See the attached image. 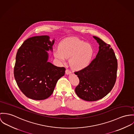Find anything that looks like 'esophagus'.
<instances>
[{
    "label": "esophagus",
    "mask_w": 134,
    "mask_h": 134,
    "mask_svg": "<svg viewBox=\"0 0 134 134\" xmlns=\"http://www.w3.org/2000/svg\"><path fill=\"white\" fill-rule=\"evenodd\" d=\"M65 72H66V74H71V71H70V70H69V69H66Z\"/></svg>",
    "instance_id": "1"
}]
</instances>
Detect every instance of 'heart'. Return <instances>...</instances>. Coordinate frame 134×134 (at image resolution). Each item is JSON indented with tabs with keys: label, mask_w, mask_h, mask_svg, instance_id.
Segmentation results:
<instances>
[{
	"label": "heart",
	"mask_w": 134,
	"mask_h": 134,
	"mask_svg": "<svg viewBox=\"0 0 134 134\" xmlns=\"http://www.w3.org/2000/svg\"><path fill=\"white\" fill-rule=\"evenodd\" d=\"M93 54L92 46L76 37L64 40L60 43V49H56L54 51V57L62 62H65L66 58H70V65L76 70L87 67Z\"/></svg>",
	"instance_id": "b5f03b06"
}]
</instances>
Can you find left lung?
I'll list each match as a JSON object with an SVG mask.
<instances>
[{
	"label": "left lung",
	"mask_w": 134,
	"mask_h": 134,
	"mask_svg": "<svg viewBox=\"0 0 134 134\" xmlns=\"http://www.w3.org/2000/svg\"><path fill=\"white\" fill-rule=\"evenodd\" d=\"M99 45L96 57L85 68L74 72L79 79L75 92L81 99L95 101L102 99L115 85L118 68L117 60L110 45L93 36Z\"/></svg>",
	"instance_id": "1"
}]
</instances>
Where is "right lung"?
Wrapping results in <instances>:
<instances>
[{
	"mask_svg": "<svg viewBox=\"0 0 134 134\" xmlns=\"http://www.w3.org/2000/svg\"><path fill=\"white\" fill-rule=\"evenodd\" d=\"M47 35L37 36L26 40L18 49L14 75L21 92L28 98L42 100L53 93L56 84L65 73V67L48 62V53L54 40Z\"/></svg>",
	"mask_w": 134,
	"mask_h": 134,
	"instance_id": "right-lung-1",
	"label": "right lung"
}]
</instances>
